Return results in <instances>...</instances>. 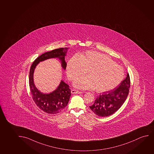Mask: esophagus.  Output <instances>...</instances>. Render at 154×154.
Returning <instances> with one entry per match:
<instances>
[{
	"instance_id": "1",
	"label": "esophagus",
	"mask_w": 154,
	"mask_h": 154,
	"mask_svg": "<svg viewBox=\"0 0 154 154\" xmlns=\"http://www.w3.org/2000/svg\"><path fill=\"white\" fill-rule=\"evenodd\" d=\"M71 93H73V94H81V93H83L82 91H78V90H72L71 91Z\"/></svg>"
}]
</instances>
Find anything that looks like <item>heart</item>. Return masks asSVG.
Returning <instances> with one entry per match:
<instances>
[{
	"label": "heart",
	"mask_w": 154,
	"mask_h": 154,
	"mask_svg": "<svg viewBox=\"0 0 154 154\" xmlns=\"http://www.w3.org/2000/svg\"><path fill=\"white\" fill-rule=\"evenodd\" d=\"M67 75L73 80L87 73L88 76L76 79L74 85L80 89H95L102 92L110 91L122 82L124 69L104 54L88 51L85 55H74L67 65Z\"/></svg>",
	"instance_id": "obj_1"
}]
</instances>
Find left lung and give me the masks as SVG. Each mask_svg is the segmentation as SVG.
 <instances>
[{
    "label": "left lung",
    "mask_w": 154,
    "mask_h": 154,
    "mask_svg": "<svg viewBox=\"0 0 154 154\" xmlns=\"http://www.w3.org/2000/svg\"><path fill=\"white\" fill-rule=\"evenodd\" d=\"M130 87V76L126 78L113 90L104 92L98 96L91 106V110L100 117H108L118 110L124 104L129 93Z\"/></svg>",
    "instance_id": "8db88e82"
}]
</instances>
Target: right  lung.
Returning a JSON list of instances; mask_svg holds the SVG:
<instances>
[{
  "label": "right lung",
  "mask_w": 154,
  "mask_h": 154,
  "mask_svg": "<svg viewBox=\"0 0 154 154\" xmlns=\"http://www.w3.org/2000/svg\"><path fill=\"white\" fill-rule=\"evenodd\" d=\"M67 48H60L46 52L35 59L30 67L29 75V85L32 99L38 108L48 114H57L65 108L71 97V89L69 85L62 81L57 90L50 94H43L39 92L33 82V73L36 66L41 61L50 58L58 57L62 62L64 69L66 67L64 57Z\"/></svg>",
  "instance_id": "1"
}]
</instances>
